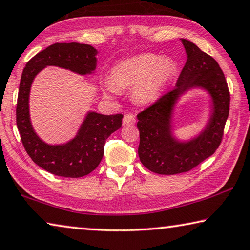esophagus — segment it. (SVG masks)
Wrapping results in <instances>:
<instances>
[{"label":"esophagus","mask_w":250,"mask_h":250,"mask_svg":"<svg viewBox=\"0 0 250 250\" xmlns=\"http://www.w3.org/2000/svg\"><path fill=\"white\" fill-rule=\"evenodd\" d=\"M136 122V118L133 114H125L124 117V124L125 125H133Z\"/></svg>","instance_id":"34e87169"}]
</instances>
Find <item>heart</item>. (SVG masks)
Segmentation results:
<instances>
[{
	"label": "heart",
	"instance_id": "b5f03b06",
	"mask_svg": "<svg viewBox=\"0 0 250 250\" xmlns=\"http://www.w3.org/2000/svg\"><path fill=\"white\" fill-rule=\"evenodd\" d=\"M177 63L170 57L142 53L114 64L109 80L102 84L105 96H114L118 89L133 88V99L139 104H150L159 97L177 73Z\"/></svg>",
	"mask_w": 250,
	"mask_h": 250
}]
</instances>
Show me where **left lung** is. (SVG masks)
<instances>
[{"mask_svg": "<svg viewBox=\"0 0 250 250\" xmlns=\"http://www.w3.org/2000/svg\"><path fill=\"white\" fill-rule=\"evenodd\" d=\"M181 42L187 62L176 88L137 116L140 161L150 171L159 175L187 172L215 153L223 140L229 114L230 94L219 64L189 40L181 39ZM195 87L207 90L212 98L209 120L197 137L180 142L172 133L173 110L182 94Z\"/></svg>", "mask_w": 250, "mask_h": 250, "instance_id": "1", "label": "left lung"}]
</instances>
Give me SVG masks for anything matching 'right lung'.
Segmentation results:
<instances>
[{
	"instance_id": "1",
	"label": "right lung",
	"mask_w": 250,
	"mask_h": 250,
	"mask_svg": "<svg viewBox=\"0 0 250 250\" xmlns=\"http://www.w3.org/2000/svg\"><path fill=\"white\" fill-rule=\"evenodd\" d=\"M98 51L81 43H54L26 63L18 94L17 125L25 151L35 164L55 176L80 178L96 169L104 157L105 140L122 125L121 113L105 116L89 111L73 139L47 145L35 133L30 119V90L37 74L49 65L91 74L97 68Z\"/></svg>"
}]
</instances>
